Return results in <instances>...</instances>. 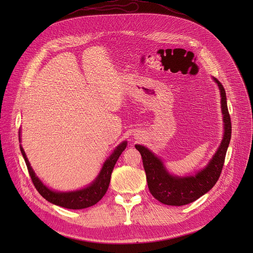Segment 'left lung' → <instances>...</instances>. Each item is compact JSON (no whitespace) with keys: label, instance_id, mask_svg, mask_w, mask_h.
I'll list each match as a JSON object with an SVG mask.
<instances>
[{"label":"left lung","instance_id":"obj_1","mask_svg":"<svg viewBox=\"0 0 253 253\" xmlns=\"http://www.w3.org/2000/svg\"><path fill=\"white\" fill-rule=\"evenodd\" d=\"M217 83L221 96V111L223 115L224 133L222 141L213 158L206 168L195 176L177 177L170 175L161 160L143 145L136 144L135 148L140 153L142 164L147 175L148 187L151 194L159 202L165 205L181 206L192 203L210 191L218 180L223 167L232 134L231 117L228 110L227 96L222 84L213 78Z\"/></svg>","mask_w":253,"mask_h":253}]
</instances>
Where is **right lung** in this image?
<instances>
[{
  "mask_svg": "<svg viewBox=\"0 0 253 253\" xmlns=\"http://www.w3.org/2000/svg\"><path fill=\"white\" fill-rule=\"evenodd\" d=\"M126 145H127L126 141L118 145L117 149L111 155V157L105 161L99 175L97 176L95 181H93L91 185H89V187L83 190L70 192V193L53 192L49 190L47 187H45V185L42 183V181L36 176L34 170L30 165L28 158H26L25 153L21 147H20V151L24 158V161H25L26 167H28L32 181L37 191L40 193V195H41L43 198H45L46 200L49 201L50 203L61 206L63 208L84 209V208L95 205L98 201L101 200V198L104 196L106 191H108L110 181H111V175H112L113 169L115 167V164L118 161L119 157L121 156L122 152L126 149Z\"/></svg>",
  "mask_w": 253,
  "mask_h": 253,
  "instance_id": "add662e5",
  "label": "right lung"
}]
</instances>
